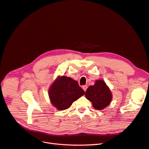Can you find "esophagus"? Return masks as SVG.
I'll list each match as a JSON object with an SVG mask.
<instances>
[{"mask_svg":"<svg viewBox=\"0 0 149 149\" xmlns=\"http://www.w3.org/2000/svg\"><path fill=\"white\" fill-rule=\"evenodd\" d=\"M82 88L84 91H86V89H87V86H83Z\"/></svg>","mask_w":149,"mask_h":149,"instance_id":"esophagus-1","label":"esophagus"}]
</instances>
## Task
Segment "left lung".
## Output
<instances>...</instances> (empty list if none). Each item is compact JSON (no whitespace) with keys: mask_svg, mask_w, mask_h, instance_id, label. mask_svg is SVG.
I'll use <instances>...</instances> for the list:
<instances>
[{"mask_svg":"<svg viewBox=\"0 0 149 149\" xmlns=\"http://www.w3.org/2000/svg\"><path fill=\"white\" fill-rule=\"evenodd\" d=\"M85 97L92 102L94 108L102 110L111 104L112 94L106 83L103 80L99 79L87 89Z\"/></svg>","mask_w":149,"mask_h":149,"instance_id":"1","label":"left lung"}]
</instances>
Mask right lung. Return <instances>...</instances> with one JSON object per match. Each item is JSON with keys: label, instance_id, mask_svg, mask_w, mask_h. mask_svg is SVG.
I'll list each match as a JSON object with an SVG mask.
<instances>
[{"label": "right lung", "instance_id": "right-lung-1", "mask_svg": "<svg viewBox=\"0 0 149 149\" xmlns=\"http://www.w3.org/2000/svg\"><path fill=\"white\" fill-rule=\"evenodd\" d=\"M84 94L78 83L70 77L58 76L48 90V96L52 105L58 110L70 107L73 102Z\"/></svg>", "mask_w": 149, "mask_h": 149}]
</instances>
